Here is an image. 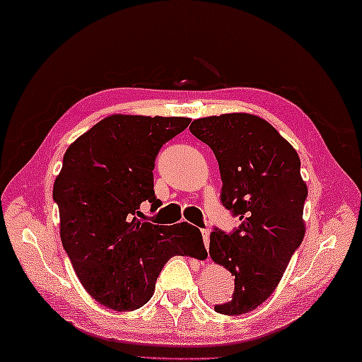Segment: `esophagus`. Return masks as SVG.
Here are the masks:
<instances>
[{
	"label": "esophagus",
	"mask_w": 362,
	"mask_h": 362,
	"mask_svg": "<svg viewBox=\"0 0 362 362\" xmlns=\"http://www.w3.org/2000/svg\"><path fill=\"white\" fill-rule=\"evenodd\" d=\"M200 235H202L205 247H209V243H210V231H209V230H200Z\"/></svg>",
	"instance_id": "1"
}]
</instances>
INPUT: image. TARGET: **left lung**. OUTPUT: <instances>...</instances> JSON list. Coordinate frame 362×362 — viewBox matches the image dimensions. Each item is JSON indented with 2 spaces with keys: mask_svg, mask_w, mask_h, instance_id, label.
<instances>
[{
  "mask_svg": "<svg viewBox=\"0 0 362 362\" xmlns=\"http://www.w3.org/2000/svg\"><path fill=\"white\" fill-rule=\"evenodd\" d=\"M189 131L214 150L223 181L221 202L241 220L231 235H210V257L235 275L231 299L215 310L251 313L275 291L305 235L308 186L299 155L257 115L207 116L194 119Z\"/></svg>",
  "mask_w": 362,
  "mask_h": 362,
  "instance_id": "left-lung-1",
  "label": "left lung"
}]
</instances>
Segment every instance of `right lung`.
<instances>
[{
    "label": "right lung",
    "instance_id": "right-lung-1",
    "mask_svg": "<svg viewBox=\"0 0 362 362\" xmlns=\"http://www.w3.org/2000/svg\"><path fill=\"white\" fill-rule=\"evenodd\" d=\"M191 123L182 116L111 115L66 150L53 185L59 236L82 286L102 305L134 310L153 296L155 281L175 255L199 259L202 235L186 223L152 225L137 218L152 210L155 157Z\"/></svg>",
    "mask_w": 362,
    "mask_h": 362
}]
</instances>
